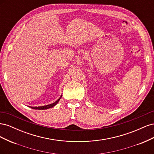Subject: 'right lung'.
<instances>
[{"instance_id":"add662e5","label":"right lung","mask_w":154,"mask_h":154,"mask_svg":"<svg viewBox=\"0 0 154 154\" xmlns=\"http://www.w3.org/2000/svg\"><path fill=\"white\" fill-rule=\"evenodd\" d=\"M61 97H62V96H60V97L57 101H56L55 102H54V103H51V104H49V105H48L41 106H30V107H31V109H38V110H45V109H48L49 108H52V107H53L54 106H55L56 105H57L58 103V101L60 100V98H61Z\"/></svg>"}]
</instances>
